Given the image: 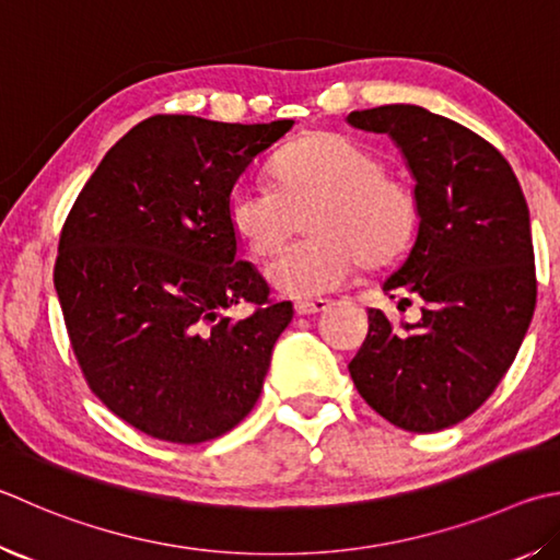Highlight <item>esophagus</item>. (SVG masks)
Returning a JSON list of instances; mask_svg holds the SVG:
<instances>
[{
	"mask_svg": "<svg viewBox=\"0 0 560 560\" xmlns=\"http://www.w3.org/2000/svg\"><path fill=\"white\" fill-rule=\"evenodd\" d=\"M330 303L325 299H308V301H296V313L299 315H315L328 308Z\"/></svg>",
	"mask_w": 560,
	"mask_h": 560,
	"instance_id": "esophagus-1",
	"label": "esophagus"
}]
</instances>
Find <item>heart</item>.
I'll list each match as a JSON object with an SVG mask.
<instances>
[{
    "label": "heart",
    "mask_w": 560,
    "mask_h": 560,
    "mask_svg": "<svg viewBox=\"0 0 560 560\" xmlns=\"http://www.w3.org/2000/svg\"><path fill=\"white\" fill-rule=\"evenodd\" d=\"M277 188L237 180L228 196V222L254 257H269L306 215L311 240L283 247L267 279L283 296L308 301L330 293L364 267H386L409 249L419 230V200L384 174L382 159L342 135H311L273 161Z\"/></svg>",
    "instance_id": "heart-1"
}]
</instances>
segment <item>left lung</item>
<instances>
[{
	"instance_id": "obj_1",
	"label": "left lung",
	"mask_w": 560,
	"mask_h": 560,
	"mask_svg": "<svg viewBox=\"0 0 560 560\" xmlns=\"http://www.w3.org/2000/svg\"><path fill=\"white\" fill-rule=\"evenodd\" d=\"M358 129L389 135L416 178L419 237L384 293L416 323L368 311L370 330L348 364L382 419L411 433L460 423L490 399L520 352L536 308L528 208L490 141L416 105L350 112Z\"/></svg>"
}]
</instances>
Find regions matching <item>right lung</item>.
Returning <instances> with one entry per match:
<instances>
[{
  "instance_id": "right-lung-1",
  "label": "right lung",
  "mask_w": 560,
  "mask_h": 560,
  "mask_svg": "<svg viewBox=\"0 0 560 560\" xmlns=\"http://www.w3.org/2000/svg\"><path fill=\"white\" fill-rule=\"evenodd\" d=\"M154 115L131 127L70 208L54 283L80 372L151 439H218L257 404L289 301L237 259L228 196L291 129ZM245 300L247 319L219 311Z\"/></svg>"
}]
</instances>
